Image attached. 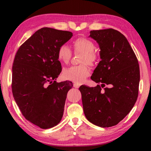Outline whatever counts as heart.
Listing matches in <instances>:
<instances>
[{"label": "heart", "instance_id": "b5f03b06", "mask_svg": "<svg viewBox=\"0 0 151 151\" xmlns=\"http://www.w3.org/2000/svg\"><path fill=\"white\" fill-rule=\"evenodd\" d=\"M72 76H76V73H73V74H72Z\"/></svg>", "mask_w": 151, "mask_h": 151}]
</instances>
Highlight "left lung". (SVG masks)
<instances>
[{
    "mask_svg": "<svg viewBox=\"0 0 151 151\" xmlns=\"http://www.w3.org/2000/svg\"><path fill=\"white\" fill-rule=\"evenodd\" d=\"M73 33L42 28L19 48L12 65V90L15 101L28 121L43 129L57 126L63 118L67 82L57 83L62 70L60 48ZM47 81L50 85L44 86Z\"/></svg>",
    "mask_w": 151,
    "mask_h": 151,
    "instance_id": "8db88e82",
    "label": "left lung"
}]
</instances>
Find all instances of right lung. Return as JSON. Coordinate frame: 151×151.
I'll return each instance as SVG.
<instances>
[{"instance_id": "1", "label": "right lung", "mask_w": 151, "mask_h": 151, "mask_svg": "<svg viewBox=\"0 0 151 151\" xmlns=\"http://www.w3.org/2000/svg\"><path fill=\"white\" fill-rule=\"evenodd\" d=\"M88 37L98 43L101 60L91 77L98 85L81 93L84 113L96 126L111 127L121 121L136 103L139 63L126 37L117 30H91ZM100 82L104 84L99 86Z\"/></svg>"}]
</instances>
